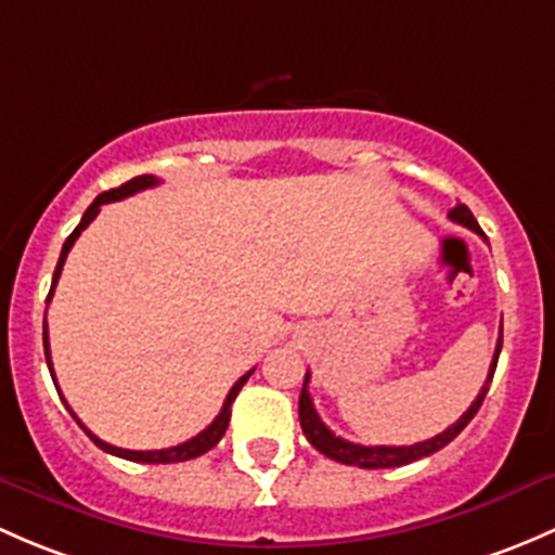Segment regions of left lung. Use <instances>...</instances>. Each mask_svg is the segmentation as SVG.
<instances>
[{
	"mask_svg": "<svg viewBox=\"0 0 555 555\" xmlns=\"http://www.w3.org/2000/svg\"><path fill=\"white\" fill-rule=\"evenodd\" d=\"M449 219L456 221V224L467 227V230H473L476 235L487 237L467 205H456V208H451ZM500 350H502V336L496 339V350H494V358H491V365H489L487 385L481 387V392H478L476 401L470 403V409H467L465 414L454 422V425L447 427L443 433H438V436L430 438V441L411 443V447H361V443H352V441H345V438L334 436V433H331L328 427L323 425V420L318 416L315 405H312L310 387H307L310 385V371L305 374V385H301V396H299L301 430H305L307 441H310L312 447L320 451V454L331 456V460H336V462H345V465L365 467V470H376V467H401V465H409V462H414V460H422V456L436 454L438 449H443L447 443L454 441V438L465 430L467 422L478 414V409H481L483 398H487V392H489V382H491V376H494L496 361H500Z\"/></svg>",
	"mask_w": 555,
	"mask_h": 555,
	"instance_id": "8db88e82",
	"label": "left lung"
}]
</instances>
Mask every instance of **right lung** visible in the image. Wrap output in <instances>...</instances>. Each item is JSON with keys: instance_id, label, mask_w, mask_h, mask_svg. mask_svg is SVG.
I'll return each instance as SVG.
<instances>
[{"instance_id": "add662e5", "label": "right lung", "mask_w": 555, "mask_h": 555, "mask_svg": "<svg viewBox=\"0 0 555 555\" xmlns=\"http://www.w3.org/2000/svg\"><path fill=\"white\" fill-rule=\"evenodd\" d=\"M157 184H159V181L154 179V176H135V179H130L128 184H122V186H117V190H108V192H104V194H99V197H95L93 203H90V208L85 210V216H82V221H79V224H77V230H74L72 235L66 237L64 248H61V259H59V264H55L53 285H50V294H48V305H50V299H53L55 283H59V278H61V270H64V261H66L68 250H72L74 240H77L79 235H82V230H85V227H88L90 221H93L95 216H99L101 205H106V203H114V199H125V197H130V194H135V192H141V190H150V186H157ZM42 339H44V358H48V369H50V376H53V382H55V371H53V361H50V345H48V320H44V325H42ZM250 374H254V369H250L248 374H243V376H240V379L235 382V387H232V390H230V396H227L224 405H221L219 416H216V420L210 422V425L205 427L203 433H197V436L190 438V441L179 443V447H170V449H157V451H130V449H119V447H112V443L101 441V438H99V436H93V433H90L88 427H85L82 422L77 420V414H74V411L68 409L66 398L61 396L59 385H55V390H59L61 401H64V405H66V409H68V414H72L74 420H77V425L82 427L85 433H88V438H90V441H93L95 447H99V449H104L106 454L122 456V460H130V462H146V465H168V462H186V460H194V456L205 454V451H210V449L216 447V443L221 441V436H224V433H227V425H230V416H232V403H235L237 392L243 390V385H245V382H248V376H250Z\"/></svg>"}]
</instances>
